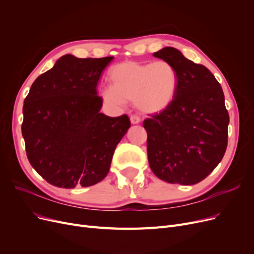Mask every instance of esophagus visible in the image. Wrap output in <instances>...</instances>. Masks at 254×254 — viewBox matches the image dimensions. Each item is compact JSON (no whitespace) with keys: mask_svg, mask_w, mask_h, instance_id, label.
Listing matches in <instances>:
<instances>
[{"mask_svg":"<svg viewBox=\"0 0 254 254\" xmlns=\"http://www.w3.org/2000/svg\"><path fill=\"white\" fill-rule=\"evenodd\" d=\"M129 120H130V124H131V125H138V124H140V122H141L140 118H139L138 116H136V115L130 116Z\"/></svg>","mask_w":254,"mask_h":254,"instance_id":"obj_1","label":"esophagus"}]
</instances>
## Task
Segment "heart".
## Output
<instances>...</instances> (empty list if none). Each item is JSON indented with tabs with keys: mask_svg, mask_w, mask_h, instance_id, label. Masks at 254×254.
I'll list each match as a JSON object with an SVG mask.
<instances>
[{
	"mask_svg": "<svg viewBox=\"0 0 254 254\" xmlns=\"http://www.w3.org/2000/svg\"><path fill=\"white\" fill-rule=\"evenodd\" d=\"M112 85L100 89V96L108 107H122L134 101L143 114L154 115L166 111L174 102L178 89V74L170 63H140L126 61L109 71Z\"/></svg>",
	"mask_w": 254,
	"mask_h": 254,
	"instance_id": "b5f03b06",
	"label": "heart"
}]
</instances>
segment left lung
<instances>
[{
  "label": "left lung",
  "mask_w": 254,
  "mask_h": 254,
  "mask_svg": "<svg viewBox=\"0 0 254 254\" xmlns=\"http://www.w3.org/2000/svg\"><path fill=\"white\" fill-rule=\"evenodd\" d=\"M153 57L174 66L179 82L169 108L143 123L148 163L159 179L192 185L217 167L228 146L230 116L223 91L205 65L174 47H165Z\"/></svg>",
  "instance_id": "8db88e82"
}]
</instances>
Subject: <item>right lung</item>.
<instances>
[{
	"instance_id": "1",
	"label": "right lung",
	"mask_w": 254,
	"mask_h": 254,
	"mask_svg": "<svg viewBox=\"0 0 254 254\" xmlns=\"http://www.w3.org/2000/svg\"><path fill=\"white\" fill-rule=\"evenodd\" d=\"M113 57L60 58L40 75L24 99L21 132L29 162L62 189L95 185L110 170L117 144L130 127L125 114L100 112L97 84Z\"/></svg>"
}]
</instances>
